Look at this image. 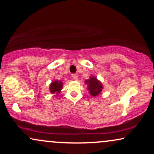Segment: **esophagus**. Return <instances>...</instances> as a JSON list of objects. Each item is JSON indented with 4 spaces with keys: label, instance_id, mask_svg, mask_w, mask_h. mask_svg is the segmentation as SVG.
Instances as JSON below:
<instances>
[{
    "label": "esophagus",
    "instance_id": "1",
    "mask_svg": "<svg viewBox=\"0 0 154 154\" xmlns=\"http://www.w3.org/2000/svg\"><path fill=\"white\" fill-rule=\"evenodd\" d=\"M72 78L75 79V80H77V75H76V74H72Z\"/></svg>",
    "mask_w": 154,
    "mask_h": 154
}]
</instances>
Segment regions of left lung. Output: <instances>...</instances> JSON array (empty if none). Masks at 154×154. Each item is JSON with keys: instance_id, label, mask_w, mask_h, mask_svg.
Segmentation results:
<instances>
[{"instance_id": "left-lung-1", "label": "left lung", "mask_w": 154, "mask_h": 154, "mask_svg": "<svg viewBox=\"0 0 154 154\" xmlns=\"http://www.w3.org/2000/svg\"><path fill=\"white\" fill-rule=\"evenodd\" d=\"M85 84L87 85V89L90 94L93 97H96L100 94L103 89L102 84L94 77H91L89 79L85 81Z\"/></svg>"}]
</instances>
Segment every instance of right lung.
Wrapping results in <instances>:
<instances>
[{
  "label": "right lung",
  "mask_w": 154,
  "mask_h": 154,
  "mask_svg": "<svg viewBox=\"0 0 154 154\" xmlns=\"http://www.w3.org/2000/svg\"><path fill=\"white\" fill-rule=\"evenodd\" d=\"M62 88H63V82L61 81H54L50 84V91L52 94H58L60 92Z\"/></svg>",
  "instance_id": "add662e5"
}]
</instances>
